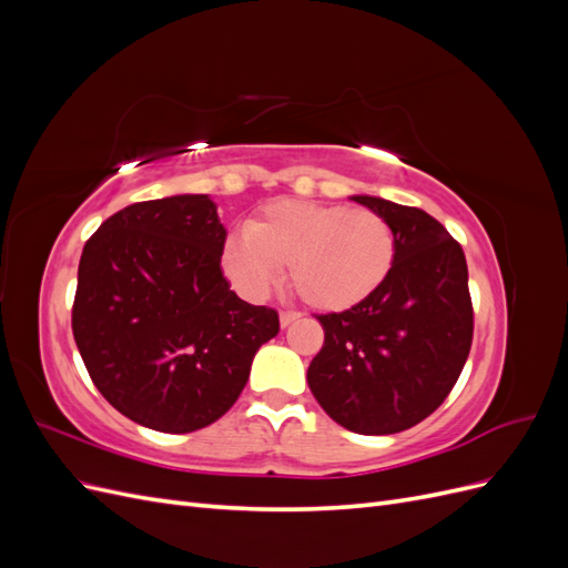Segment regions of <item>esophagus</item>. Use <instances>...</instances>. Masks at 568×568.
I'll use <instances>...</instances> for the list:
<instances>
[{
  "label": "esophagus",
  "mask_w": 568,
  "mask_h": 568,
  "mask_svg": "<svg viewBox=\"0 0 568 568\" xmlns=\"http://www.w3.org/2000/svg\"><path fill=\"white\" fill-rule=\"evenodd\" d=\"M298 317H301V315H298V313H294V311H282V313H280V324H282V329H286L288 324H294Z\"/></svg>",
  "instance_id": "esophagus-1"
}]
</instances>
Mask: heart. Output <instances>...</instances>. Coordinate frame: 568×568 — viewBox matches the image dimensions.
Masks as SVG:
<instances>
[{
  "instance_id": "1",
  "label": "heart",
  "mask_w": 568,
  "mask_h": 568,
  "mask_svg": "<svg viewBox=\"0 0 568 568\" xmlns=\"http://www.w3.org/2000/svg\"><path fill=\"white\" fill-rule=\"evenodd\" d=\"M395 239L388 222L367 209L274 201L230 236L222 270L246 298H263L288 267L298 296L324 313H341L369 298L393 267Z\"/></svg>"
}]
</instances>
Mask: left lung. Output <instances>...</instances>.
<instances>
[{
  "mask_svg": "<svg viewBox=\"0 0 568 568\" xmlns=\"http://www.w3.org/2000/svg\"><path fill=\"white\" fill-rule=\"evenodd\" d=\"M351 199L390 225L393 267L363 303L317 317L324 346L307 386L343 428L388 436L426 419L459 379L474 334L469 272L436 217L379 196Z\"/></svg>",
  "mask_w": 568,
  "mask_h": 568,
  "instance_id": "left-lung-1",
  "label": "left lung"
}]
</instances>
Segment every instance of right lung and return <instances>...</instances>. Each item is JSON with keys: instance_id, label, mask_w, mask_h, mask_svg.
<instances>
[{"instance_id": "add662e5", "label": "right lung", "mask_w": 568, "mask_h": 568, "mask_svg": "<svg viewBox=\"0 0 568 568\" xmlns=\"http://www.w3.org/2000/svg\"><path fill=\"white\" fill-rule=\"evenodd\" d=\"M227 230L209 194L132 203L90 236L73 336L99 393L163 434L217 422L244 390L257 348L280 334L272 307L230 291Z\"/></svg>"}]
</instances>
